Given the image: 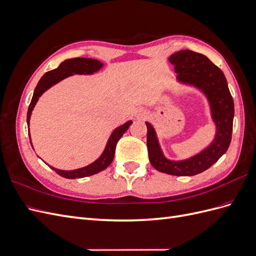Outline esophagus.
Instances as JSON below:
<instances>
[{"label":"esophagus","mask_w":256,"mask_h":256,"mask_svg":"<svg viewBox=\"0 0 256 256\" xmlns=\"http://www.w3.org/2000/svg\"><path fill=\"white\" fill-rule=\"evenodd\" d=\"M146 114H147L146 112H142V113H140V114L138 115V118H145Z\"/></svg>","instance_id":"1"}]
</instances>
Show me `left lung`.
<instances>
[{
  "mask_svg": "<svg viewBox=\"0 0 256 256\" xmlns=\"http://www.w3.org/2000/svg\"><path fill=\"white\" fill-rule=\"evenodd\" d=\"M174 65L177 81L192 85L206 96L210 106L216 136L205 150L184 160H170L164 157L152 124L147 126V150L152 166L159 172L175 176H193L206 171L226 152L233 131L234 102L226 76L207 56L191 50L175 52L168 58Z\"/></svg>",
  "mask_w": 256,
  "mask_h": 256,
  "instance_id": "1",
  "label": "left lung"
}]
</instances>
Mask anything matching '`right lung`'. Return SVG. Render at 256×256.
<instances>
[{
	"instance_id": "right-lung-1",
	"label": "right lung",
	"mask_w": 256,
	"mask_h": 256,
	"mask_svg": "<svg viewBox=\"0 0 256 256\" xmlns=\"http://www.w3.org/2000/svg\"><path fill=\"white\" fill-rule=\"evenodd\" d=\"M102 66H104V64L98 60L86 58H69V60H64L63 63L60 64V66L58 68L53 69V70H50L48 72H46L42 76L40 82L37 83V86L35 88L32 100H30V104L28 106V116H26L28 127L30 126V114H32L34 106H35L36 102H38V99H40V97L44 94L46 90H49L51 86H53L54 84L58 83L60 81L67 78V76H69L92 74L94 72H98L99 69H102ZM131 124H132V120H128L127 122L124 124V125L114 129L112 134L109 138V140H108L106 148H104V152L102 154V156H100L96 161L92 162V164L84 166V168H81L72 170V171H63V170H58V168H56L51 166H49L53 170V171H56L58 175H60L62 177L69 178V180H74V178H83V177L94 175V174H97L99 172L104 171V168H106L111 164V162L113 161V158H114L116 144H118L122 136L128 130ZM28 136H30V134H28ZM30 144H32V141H30Z\"/></svg>"
}]
</instances>
